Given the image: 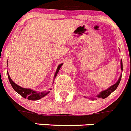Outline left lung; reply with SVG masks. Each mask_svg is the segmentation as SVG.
Wrapping results in <instances>:
<instances>
[{"instance_id":"1","label":"left lung","mask_w":131,"mask_h":131,"mask_svg":"<svg viewBox=\"0 0 131 131\" xmlns=\"http://www.w3.org/2000/svg\"><path fill=\"white\" fill-rule=\"evenodd\" d=\"M121 70H123L122 60L121 61ZM121 76L119 77V80H118V81L115 84L112 85V86H110V87L108 89H107V90H106V91H102V92H100V94H98V98H103V99H104V98H107L109 95H110L111 94H112V92H113V91H115V89H117V87L118 85H119V84L120 81H121Z\"/></svg>"}]
</instances>
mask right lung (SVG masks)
<instances>
[{"instance_id": "right-lung-1", "label": "right lung", "mask_w": 131, "mask_h": 131, "mask_svg": "<svg viewBox=\"0 0 131 131\" xmlns=\"http://www.w3.org/2000/svg\"><path fill=\"white\" fill-rule=\"evenodd\" d=\"M62 64L63 63L59 65V66L58 67L57 70H56V72L54 77L56 76L57 73H58L59 70H60V68L62 67ZM8 77L9 81H10V84H11L12 86L14 89V90L15 91H16L18 94H19L24 98H27V99H28V100H37L40 99V98H42L45 96L47 95L48 93H49V92H47V93H45V92H35V91H32V90H31L29 89H24V88L21 87V86H18V84H16V83H14L13 81L11 79V78L10 77L8 74Z\"/></svg>"}]
</instances>
